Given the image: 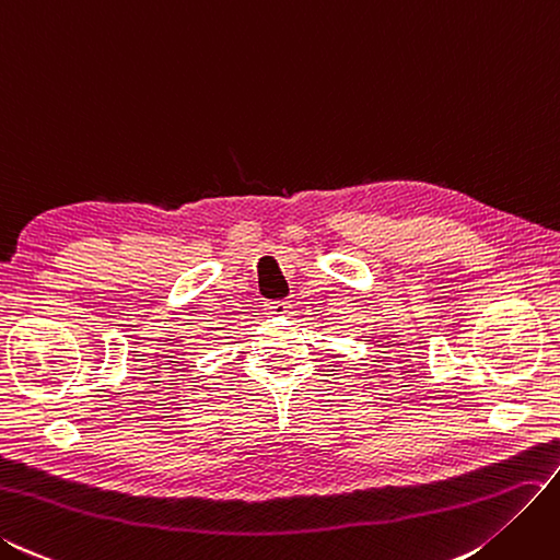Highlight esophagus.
Returning a JSON list of instances; mask_svg holds the SVG:
<instances>
[{
  "label": "esophagus",
  "instance_id": "34e87169",
  "mask_svg": "<svg viewBox=\"0 0 560 560\" xmlns=\"http://www.w3.org/2000/svg\"><path fill=\"white\" fill-rule=\"evenodd\" d=\"M290 304H287V301H268L266 304V313L268 315H287L290 313Z\"/></svg>",
  "mask_w": 560,
  "mask_h": 560
}]
</instances>
